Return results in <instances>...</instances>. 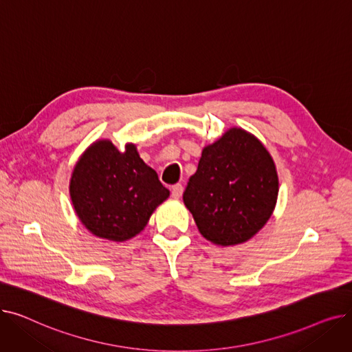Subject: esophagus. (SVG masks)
<instances>
[{
	"label": "esophagus",
	"instance_id": "34e87169",
	"mask_svg": "<svg viewBox=\"0 0 352 352\" xmlns=\"http://www.w3.org/2000/svg\"><path fill=\"white\" fill-rule=\"evenodd\" d=\"M182 191H184V188H182L181 184H175V186L171 187V195H173V198L178 199V198L182 195Z\"/></svg>",
	"mask_w": 352,
	"mask_h": 352
}]
</instances>
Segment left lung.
Instances as JSON below:
<instances>
[{
  "mask_svg": "<svg viewBox=\"0 0 352 352\" xmlns=\"http://www.w3.org/2000/svg\"><path fill=\"white\" fill-rule=\"evenodd\" d=\"M278 188L276 166L264 144L231 126L202 148L182 199L202 236L215 245L234 247L267 224Z\"/></svg>",
  "mask_w": 352,
  "mask_h": 352,
  "instance_id": "1",
  "label": "left lung"
}]
</instances>
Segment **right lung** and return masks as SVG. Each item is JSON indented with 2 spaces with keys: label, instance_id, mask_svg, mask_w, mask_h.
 I'll list each match as a JSON object with an SVG mask.
<instances>
[{
  "label": "right lung",
  "instance_id": "right-lung-1",
  "mask_svg": "<svg viewBox=\"0 0 352 352\" xmlns=\"http://www.w3.org/2000/svg\"><path fill=\"white\" fill-rule=\"evenodd\" d=\"M69 197L92 235L124 243L145 228L170 191L142 161L135 144L126 142L120 151L113 141L97 140L74 166Z\"/></svg>",
  "mask_w": 352,
  "mask_h": 352
}]
</instances>
